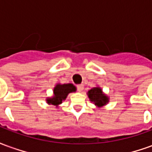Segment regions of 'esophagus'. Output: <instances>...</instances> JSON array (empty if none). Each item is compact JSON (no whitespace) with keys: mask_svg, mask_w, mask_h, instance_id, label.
I'll return each mask as SVG.
<instances>
[{"mask_svg":"<svg viewBox=\"0 0 152 152\" xmlns=\"http://www.w3.org/2000/svg\"><path fill=\"white\" fill-rule=\"evenodd\" d=\"M77 89H78L79 92H81L83 89H84V86H83L82 84H81V85H78V86H77Z\"/></svg>","mask_w":152,"mask_h":152,"instance_id":"obj_1","label":"esophagus"}]
</instances>
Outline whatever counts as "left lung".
<instances>
[{"label": "left lung", "mask_w": 152, "mask_h": 152, "mask_svg": "<svg viewBox=\"0 0 152 152\" xmlns=\"http://www.w3.org/2000/svg\"><path fill=\"white\" fill-rule=\"evenodd\" d=\"M87 95L89 97V101L93 102L97 107H102L109 102V97L103 93L102 88L99 86L89 89Z\"/></svg>", "instance_id": "obj_1"}]
</instances>
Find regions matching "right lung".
Here are the masks:
<instances>
[{
    "label": "right lung",
    "mask_w": 152,
    "mask_h": 152,
    "mask_svg": "<svg viewBox=\"0 0 152 152\" xmlns=\"http://www.w3.org/2000/svg\"><path fill=\"white\" fill-rule=\"evenodd\" d=\"M76 87L72 83L68 84H60L58 83L54 86L53 90V96L46 99V102L49 105H53L58 107L60 104L66 99L70 93L76 92Z\"/></svg>",
    "instance_id": "right-lung-1"
}]
</instances>
